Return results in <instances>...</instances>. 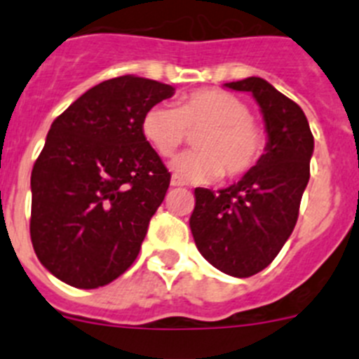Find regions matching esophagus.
I'll return each instance as SVG.
<instances>
[{
	"label": "esophagus",
	"instance_id": "obj_1",
	"mask_svg": "<svg viewBox=\"0 0 359 359\" xmlns=\"http://www.w3.org/2000/svg\"><path fill=\"white\" fill-rule=\"evenodd\" d=\"M170 185H172V187H182L183 182H182V180H180V177L172 176V180H170Z\"/></svg>",
	"mask_w": 359,
	"mask_h": 359
}]
</instances>
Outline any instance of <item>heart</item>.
<instances>
[{
    "instance_id": "heart-1",
    "label": "heart",
    "mask_w": 359,
    "mask_h": 359,
    "mask_svg": "<svg viewBox=\"0 0 359 359\" xmlns=\"http://www.w3.org/2000/svg\"><path fill=\"white\" fill-rule=\"evenodd\" d=\"M142 131L160 156H172L177 147L196 136L198 151L172 161L174 172L187 182H212L248 174L266 147L262 129L252 120L248 104L223 90H198L183 97L177 107L158 104L144 115Z\"/></svg>"
}]
</instances>
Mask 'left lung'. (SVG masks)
<instances>
[{"instance_id":"obj_1","label":"left lung","mask_w":359,"mask_h":359,"mask_svg":"<svg viewBox=\"0 0 359 359\" xmlns=\"http://www.w3.org/2000/svg\"><path fill=\"white\" fill-rule=\"evenodd\" d=\"M253 95L268 144L259 163L221 190H194L190 230L201 255L223 273L246 278L271 264L290 239L309 182L315 149L309 122L297 102L261 77L226 82Z\"/></svg>"}]
</instances>
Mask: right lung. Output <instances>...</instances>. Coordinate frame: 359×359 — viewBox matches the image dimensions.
I'll return each instance as SVG.
<instances>
[{
	"label": "right lung",
	"instance_id": "right-lung-1",
	"mask_svg": "<svg viewBox=\"0 0 359 359\" xmlns=\"http://www.w3.org/2000/svg\"><path fill=\"white\" fill-rule=\"evenodd\" d=\"M174 88L122 75L93 86L53 120L32 169L30 237L41 264L81 290L135 262L170 172L142 131Z\"/></svg>",
	"mask_w": 359,
	"mask_h": 359
}]
</instances>
